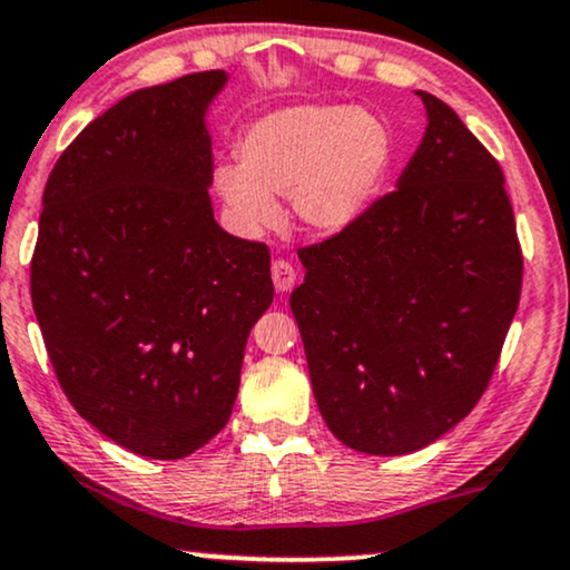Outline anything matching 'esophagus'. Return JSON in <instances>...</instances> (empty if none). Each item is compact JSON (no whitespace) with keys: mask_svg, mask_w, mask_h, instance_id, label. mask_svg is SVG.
Returning <instances> with one entry per match:
<instances>
[{"mask_svg":"<svg viewBox=\"0 0 570 570\" xmlns=\"http://www.w3.org/2000/svg\"><path fill=\"white\" fill-rule=\"evenodd\" d=\"M271 276L278 292H292L294 284H297V273H294V265L289 261H273Z\"/></svg>","mask_w":570,"mask_h":570,"instance_id":"1","label":"esophagus"}]
</instances>
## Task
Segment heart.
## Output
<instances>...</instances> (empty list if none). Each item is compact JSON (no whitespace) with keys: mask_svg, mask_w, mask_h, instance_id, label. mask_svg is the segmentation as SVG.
I'll list each match as a JSON object with an SVG mask.
<instances>
[{"mask_svg":"<svg viewBox=\"0 0 570 570\" xmlns=\"http://www.w3.org/2000/svg\"><path fill=\"white\" fill-rule=\"evenodd\" d=\"M242 163L213 170L218 197L244 234L281 218L276 197H292L302 226L342 234L368 213L394 160L392 131L352 105H289L252 120L239 139Z\"/></svg>","mask_w":570,"mask_h":570,"instance_id":"obj_1","label":"heart"}]
</instances>
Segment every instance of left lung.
Returning <instances> with one entry per match:
<instances>
[{
	"label": "left lung",
	"mask_w": 570,
	"mask_h": 570,
	"mask_svg": "<svg viewBox=\"0 0 570 570\" xmlns=\"http://www.w3.org/2000/svg\"><path fill=\"white\" fill-rule=\"evenodd\" d=\"M417 97L429 126L397 189L299 249L289 299L323 421L365 455H407L463 421L521 299L500 163L450 105Z\"/></svg>",
	"instance_id": "obj_1"
}]
</instances>
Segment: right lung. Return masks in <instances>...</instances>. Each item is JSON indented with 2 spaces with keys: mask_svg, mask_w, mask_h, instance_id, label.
<instances>
[{
  "mask_svg": "<svg viewBox=\"0 0 570 570\" xmlns=\"http://www.w3.org/2000/svg\"><path fill=\"white\" fill-rule=\"evenodd\" d=\"M223 70L139 89L45 186L31 299L65 397L136 455L178 460L232 417L271 252L215 223L205 112Z\"/></svg>",
  "mask_w": 570,
  "mask_h": 570,
  "instance_id": "1",
  "label": "right lung"
}]
</instances>
